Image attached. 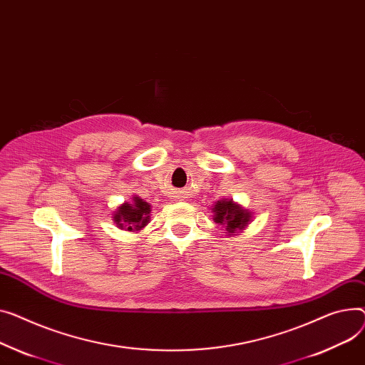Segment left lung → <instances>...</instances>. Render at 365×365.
<instances>
[{
  "label": "left lung",
  "mask_w": 365,
  "mask_h": 365,
  "mask_svg": "<svg viewBox=\"0 0 365 365\" xmlns=\"http://www.w3.org/2000/svg\"><path fill=\"white\" fill-rule=\"evenodd\" d=\"M214 220L218 225H225L226 230L235 233L236 230L244 229L250 222V212L242 210L239 205L233 204L232 201H217L214 205Z\"/></svg>",
  "instance_id": "8db88e82"
}]
</instances>
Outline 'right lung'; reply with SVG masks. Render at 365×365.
Listing matches in <instances>:
<instances>
[{
  "instance_id": "add662e5",
  "label": "right lung",
  "mask_w": 365,
  "mask_h": 365,
  "mask_svg": "<svg viewBox=\"0 0 365 365\" xmlns=\"http://www.w3.org/2000/svg\"><path fill=\"white\" fill-rule=\"evenodd\" d=\"M150 212L151 205L142 201L139 197H135L133 204H125L115 211L113 220L121 229L125 227L128 230H140L143 226L148 225L151 215Z\"/></svg>"
}]
</instances>
